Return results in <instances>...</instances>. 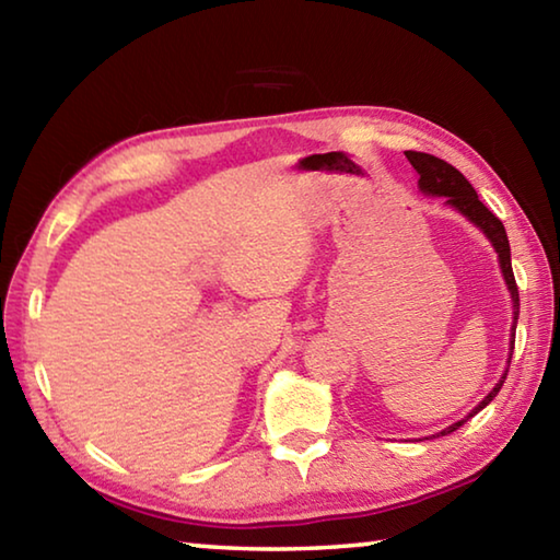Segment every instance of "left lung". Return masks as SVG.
I'll list each match as a JSON object with an SVG mask.
<instances>
[{"label":"left lung","instance_id":"left-lung-1","mask_svg":"<svg viewBox=\"0 0 560 560\" xmlns=\"http://www.w3.org/2000/svg\"><path fill=\"white\" fill-rule=\"evenodd\" d=\"M407 160H410V165L420 173V189L422 192L428 195H438V197H447V202L452 207H457V210L469 217V220L479 226L481 232H485L491 244H494V249L499 252V264H501V273H504V279L509 283V291H511V299H514V334H511V353H514V338H516V320H518V287H516V279H514V269H511V249H509V236H506V230L504 224H501L499 217L487 210L485 205H481V200L477 197V192H474V187L469 185V179L464 177L457 167L444 163V160L434 158L430 153H417V150H407ZM511 363V360H509ZM509 371L504 373V377L497 383L494 390H491L485 400L479 402L477 410H474L469 417L477 415L479 410H485V407L494 400L497 393L501 390V385H504ZM467 420H459L454 422L452 428L442 430L440 434H452L454 430H459L464 422Z\"/></svg>","mask_w":560,"mask_h":560}]
</instances>
